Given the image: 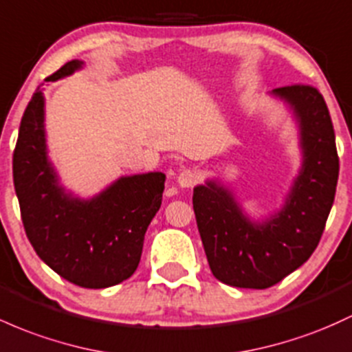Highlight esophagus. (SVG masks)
Here are the masks:
<instances>
[{"label":"esophagus","mask_w":352,"mask_h":352,"mask_svg":"<svg viewBox=\"0 0 352 352\" xmlns=\"http://www.w3.org/2000/svg\"><path fill=\"white\" fill-rule=\"evenodd\" d=\"M177 182H179L180 187L184 188L194 187V185L199 182V173L192 168H184L182 172L179 173V177H177Z\"/></svg>","instance_id":"34e87169"}]
</instances>
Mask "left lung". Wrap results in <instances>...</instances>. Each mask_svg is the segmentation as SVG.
Returning a JSON list of instances; mask_svg holds the SVG:
<instances>
[{
  "mask_svg": "<svg viewBox=\"0 0 352 352\" xmlns=\"http://www.w3.org/2000/svg\"><path fill=\"white\" fill-rule=\"evenodd\" d=\"M300 129L302 170L283 210L264 223L242 214L232 194L207 182L194 188V212L212 274L227 285L267 289L304 264L318 247L333 207L339 157L329 110L318 88H276Z\"/></svg>",
  "mask_w": 352,
  "mask_h": 352,
  "instance_id": "8db88e82",
  "label": "left lung"
}]
</instances>
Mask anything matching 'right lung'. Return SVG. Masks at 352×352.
<instances>
[{
    "label": "right lung",
    "instance_id": "1",
    "mask_svg": "<svg viewBox=\"0 0 352 352\" xmlns=\"http://www.w3.org/2000/svg\"><path fill=\"white\" fill-rule=\"evenodd\" d=\"M82 61H68L48 80L72 75ZM45 102L30 100L13 152V182L21 220L38 257L68 283L105 289L137 270L148 223L160 208L162 172L122 177L91 200L67 195L46 158Z\"/></svg>",
    "mask_w": 352,
    "mask_h": 352
}]
</instances>
